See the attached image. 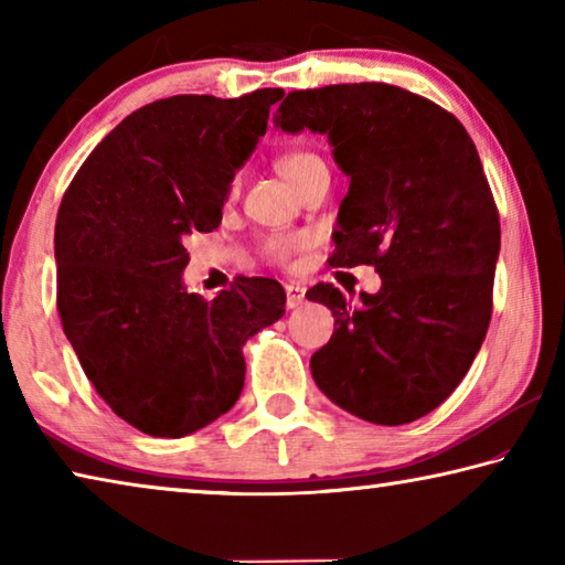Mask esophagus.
Returning a JSON list of instances; mask_svg holds the SVG:
<instances>
[{"mask_svg":"<svg viewBox=\"0 0 565 565\" xmlns=\"http://www.w3.org/2000/svg\"><path fill=\"white\" fill-rule=\"evenodd\" d=\"M303 294H306V289L301 284H296V281L286 284V309H299V306L303 303Z\"/></svg>","mask_w":565,"mask_h":565,"instance_id":"obj_1","label":"esophagus"}]
</instances>
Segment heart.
Here are the masks:
<instances>
[{
    "label": "heart",
    "instance_id": "heart-1",
    "mask_svg": "<svg viewBox=\"0 0 565 565\" xmlns=\"http://www.w3.org/2000/svg\"><path fill=\"white\" fill-rule=\"evenodd\" d=\"M311 159H317L313 154H306V151H291V154H286L279 159V171L281 177L289 181V184H294V179L299 171L309 164ZM301 246L299 238H274V242H269V254L274 256V259H289V256L296 252V248Z\"/></svg>",
    "mask_w": 565,
    "mask_h": 565
}]
</instances>
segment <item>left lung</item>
I'll return each instance as SVG.
<instances>
[{
  "label": "left lung",
  "mask_w": 565,
  "mask_h": 565,
  "mask_svg": "<svg viewBox=\"0 0 565 565\" xmlns=\"http://www.w3.org/2000/svg\"><path fill=\"white\" fill-rule=\"evenodd\" d=\"M276 129L327 134L349 177L331 266H376L381 289L351 301L333 284V333L311 376L333 404L379 426L444 404L491 321L501 226L471 137L438 104L381 82L291 92Z\"/></svg>",
  "instance_id": "8db88e82"
}]
</instances>
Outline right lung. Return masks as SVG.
<instances>
[{"instance_id":"1","label":"right lung","mask_w":565,"mask_h":565,"mask_svg":"<svg viewBox=\"0 0 565 565\" xmlns=\"http://www.w3.org/2000/svg\"><path fill=\"white\" fill-rule=\"evenodd\" d=\"M281 89L179 94L131 111L76 171L54 228L56 309L114 414L157 438L199 431L236 404L242 347L284 317L276 279L189 294L191 232H214L236 171Z\"/></svg>"}]
</instances>
